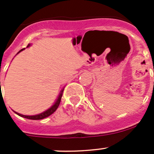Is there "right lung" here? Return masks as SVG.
<instances>
[{
    "instance_id": "obj_1",
    "label": "right lung",
    "mask_w": 154,
    "mask_h": 154,
    "mask_svg": "<svg viewBox=\"0 0 154 154\" xmlns=\"http://www.w3.org/2000/svg\"><path fill=\"white\" fill-rule=\"evenodd\" d=\"M29 46H30V44H29L26 47H29ZM24 49L25 48L22 49V50H20V51H19V52L22 51V50H24ZM0 83H1V82H0ZM63 91H64V89H63V90H61V93H60L59 96H58V99H57V101H55V104H54L52 106V107H50V109H48V110H46V111L42 112V113L38 114V115H35V116H25V115H22V114L18 113V112H15L16 114H18V116H20L23 117V118H26V119H29L39 120V119H44V118H47V117L50 116L51 115V114H53V112L57 110V108H58V106H59V104H60V102H61V97H62Z\"/></svg>"
}]
</instances>
